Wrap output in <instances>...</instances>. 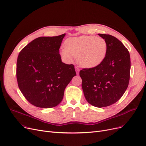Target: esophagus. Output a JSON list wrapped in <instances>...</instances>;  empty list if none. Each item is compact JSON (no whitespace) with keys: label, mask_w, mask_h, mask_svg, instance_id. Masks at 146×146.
<instances>
[{"label":"esophagus","mask_w":146,"mask_h":146,"mask_svg":"<svg viewBox=\"0 0 146 146\" xmlns=\"http://www.w3.org/2000/svg\"><path fill=\"white\" fill-rule=\"evenodd\" d=\"M75 70H76V71L77 74H79V68L78 67H75Z\"/></svg>","instance_id":"1"}]
</instances>
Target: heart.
<instances>
[{
  "instance_id": "heart-1",
  "label": "heart",
  "mask_w": 146,
  "mask_h": 146,
  "mask_svg": "<svg viewBox=\"0 0 146 146\" xmlns=\"http://www.w3.org/2000/svg\"><path fill=\"white\" fill-rule=\"evenodd\" d=\"M65 48L60 50L61 55L67 61L72 62V56L77 58L81 66L92 68L102 62L107 54V45L101 37L82 36L70 37L64 43Z\"/></svg>"
}]
</instances>
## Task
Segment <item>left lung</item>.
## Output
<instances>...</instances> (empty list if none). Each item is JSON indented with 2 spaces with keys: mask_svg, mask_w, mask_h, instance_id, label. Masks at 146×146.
<instances>
[{
  "mask_svg": "<svg viewBox=\"0 0 146 146\" xmlns=\"http://www.w3.org/2000/svg\"><path fill=\"white\" fill-rule=\"evenodd\" d=\"M98 35L107 43L105 58L96 67L82 68L79 75L86 101L95 107H103L116 103L127 89L131 59L128 49L116 37Z\"/></svg>",
  "mask_w": 146,
  "mask_h": 146,
  "instance_id": "left-lung-1",
  "label": "left lung"
}]
</instances>
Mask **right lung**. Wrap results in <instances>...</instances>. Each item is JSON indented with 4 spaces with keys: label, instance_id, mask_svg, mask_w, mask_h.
Segmentation results:
<instances>
[{
    "label": "right lung",
    "instance_id": "right-lung-1",
    "mask_svg": "<svg viewBox=\"0 0 146 146\" xmlns=\"http://www.w3.org/2000/svg\"><path fill=\"white\" fill-rule=\"evenodd\" d=\"M65 35L37 37L19 53L18 85L24 97L36 107L58 106L65 88L76 75L73 64L61 61L59 49Z\"/></svg>",
    "mask_w": 146,
    "mask_h": 146
}]
</instances>
